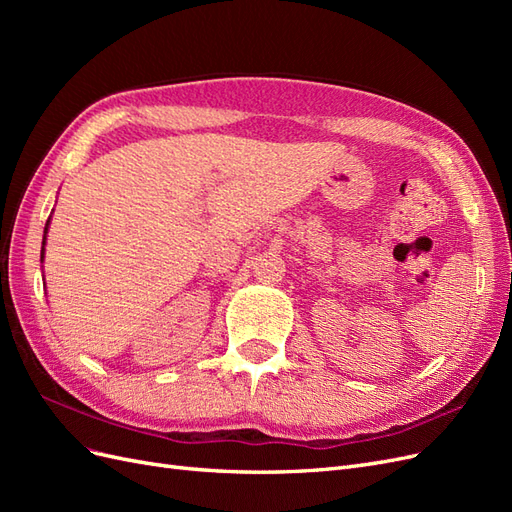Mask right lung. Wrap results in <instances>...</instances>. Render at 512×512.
<instances>
[{"instance_id": "obj_1", "label": "right lung", "mask_w": 512, "mask_h": 512, "mask_svg": "<svg viewBox=\"0 0 512 512\" xmlns=\"http://www.w3.org/2000/svg\"><path fill=\"white\" fill-rule=\"evenodd\" d=\"M49 224H51V218L46 220V226H44V237H42V250H40V258L44 260V245H46V232H49Z\"/></svg>"}]
</instances>
